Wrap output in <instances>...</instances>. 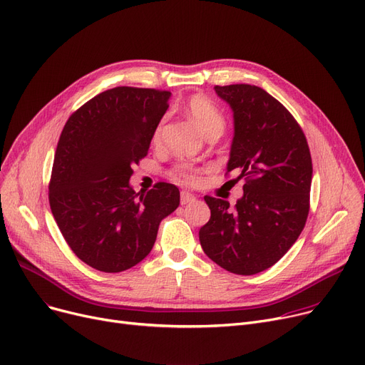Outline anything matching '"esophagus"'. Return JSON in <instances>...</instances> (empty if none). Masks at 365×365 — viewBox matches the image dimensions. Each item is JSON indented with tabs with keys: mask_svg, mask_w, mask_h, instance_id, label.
<instances>
[{
	"mask_svg": "<svg viewBox=\"0 0 365 365\" xmlns=\"http://www.w3.org/2000/svg\"><path fill=\"white\" fill-rule=\"evenodd\" d=\"M197 198L192 195V194H189V192H186V190H183V192L180 194V202H182V205H186V204H190V202H194Z\"/></svg>",
	"mask_w": 365,
	"mask_h": 365,
	"instance_id": "34e87169",
	"label": "esophagus"
}]
</instances>
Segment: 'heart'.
<instances>
[{
    "label": "heart",
    "instance_id": "b5f03b06",
    "mask_svg": "<svg viewBox=\"0 0 365 365\" xmlns=\"http://www.w3.org/2000/svg\"><path fill=\"white\" fill-rule=\"evenodd\" d=\"M185 110L187 113V117L197 124V127L201 130V133L207 139L213 136L219 138L223 133L226 125L225 117L212 102L202 98V96H194V98H190L185 105ZM160 133L161 125L155 131V139L160 138ZM175 176L182 182L194 183L198 179V173L194 167H190L187 164H180L175 171Z\"/></svg>",
    "mask_w": 365,
    "mask_h": 365
}]
</instances>
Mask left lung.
I'll list each match as a JSON object with an SVG mask.
<instances>
[{
	"mask_svg": "<svg viewBox=\"0 0 365 365\" xmlns=\"http://www.w3.org/2000/svg\"><path fill=\"white\" fill-rule=\"evenodd\" d=\"M234 115L226 170L245 178L235 208L205 197L212 217L200 229L204 253L223 269L255 275L275 264L303 231L309 213L312 160L293 115L263 88L216 86Z\"/></svg>",
	"mask_w": 365,
	"mask_h": 365,
	"instance_id": "obj_1",
	"label": "left lung"
}]
</instances>
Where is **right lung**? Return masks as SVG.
Segmentation results:
<instances>
[{"label":"right lung","mask_w":365,"mask_h":365,"mask_svg":"<svg viewBox=\"0 0 365 365\" xmlns=\"http://www.w3.org/2000/svg\"><path fill=\"white\" fill-rule=\"evenodd\" d=\"M170 91L115 87L71 115L57 143L50 207L71 250L102 272H123L155 244L163 219L179 207L180 192L157 183L136 194L131 165L148 149L168 108Z\"/></svg>","instance_id":"add662e5"}]
</instances>
